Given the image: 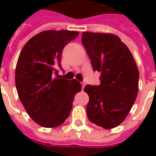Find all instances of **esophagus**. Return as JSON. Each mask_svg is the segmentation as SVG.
Instances as JSON below:
<instances>
[{
  "instance_id": "1",
  "label": "esophagus",
  "mask_w": 156,
  "mask_h": 156,
  "mask_svg": "<svg viewBox=\"0 0 156 156\" xmlns=\"http://www.w3.org/2000/svg\"><path fill=\"white\" fill-rule=\"evenodd\" d=\"M84 87H85V83H82V87H83V89L84 88Z\"/></svg>"
}]
</instances>
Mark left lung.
Instances as JSON below:
<instances>
[{"label":"left lung","instance_id":"1","mask_svg":"<svg viewBox=\"0 0 156 156\" xmlns=\"http://www.w3.org/2000/svg\"><path fill=\"white\" fill-rule=\"evenodd\" d=\"M82 43L100 84L87 85V113L90 122L109 129L119 126L133 107L138 92L139 72L128 47L117 35L83 32Z\"/></svg>","mask_w":156,"mask_h":156}]
</instances>
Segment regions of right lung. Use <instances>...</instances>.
Masks as SVG:
<instances>
[{
    "label": "right lung",
    "mask_w": 156,
    "mask_h": 156,
    "mask_svg": "<svg viewBox=\"0 0 156 156\" xmlns=\"http://www.w3.org/2000/svg\"><path fill=\"white\" fill-rule=\"evenodd\" d=\"M78 34L66 30L42 31L28 40L18 57L15 69L18 97L30 118L45 128L65 122L74 95L82 90L75 79L57 76L64 47Z\"/></svg>",
    "instance_id": "add662e5"
}]
</instances>
